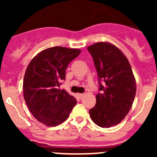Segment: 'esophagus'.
Here are the masks:
<instances>
[{
	"label": "esophagus",
	"mask_w": 157,
	"mask_h": 157,
	"mask_svg": "<svg viewBox=\"0 0 157 157\" xmlns=\"http://www.w3.org/2000/svg\"><path fill=\"white\" fill-rule=\"evenodd\" d=\"M77 96H78L80 98H81V97H83V93H78V94H77Z\"/></svg>",
	"instance_id": "1"
}]
</instances>
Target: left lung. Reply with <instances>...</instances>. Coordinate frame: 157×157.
Returning <instances> with one entry per match:
<instances>
[{"instance_id":"1","label":"left lung","mask_w":157,"mask_h":157,"mask_svg":"<svg viewBox=\"0 0 157 157\" xmlns=\"http://www.w3.org/2000/svg\"><path fill=\"white\" fill-rule=\"evenodd\" d=\"M99 77L96 104L89 111L98 126L110 128L128 115L136 94V80L131 64L119 48L109 42L87 47Z\"/></svg>"}]
</instances>
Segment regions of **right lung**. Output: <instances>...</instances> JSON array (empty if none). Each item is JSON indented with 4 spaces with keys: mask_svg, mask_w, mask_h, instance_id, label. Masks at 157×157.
Returning <instances> with one entry per match:
<instances>
[{
    "mask_svg": "<svg viewBox=\"0 0 157 157\" xmlns=\"http://www.w3.org/2000/svg\"><path fill=\"white\" fill-rule=\"evenodd\" d=\"M81 51L55 46L39 52L29 62L23 79V96L39 121L49 127L64 122L77 104L66 90H58L69 63Z\"/></svg>",
    "mask_w": 157,
    "mask_h": 157,
    "instance_id": "right-lung-1",
    "label": "right lung"
}]
</instances>
